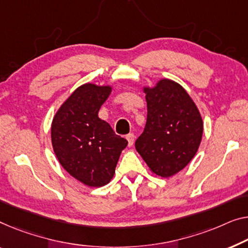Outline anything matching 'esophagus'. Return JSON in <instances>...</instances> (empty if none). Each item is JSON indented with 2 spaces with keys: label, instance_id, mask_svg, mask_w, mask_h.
<instances>
[{
  "label": "esophagus",
  "instance_id": "34e87169",
  "mask_svg": "<svg viewBox=\"0 0 248 248\" xmlns=\"http://www.w3.org/2000/svg\"><path fill=\"white\" fill-rule=\"evenodd\" d=\"M125 138H127V140H128L129 146H132V145H134L135 139H136V136H135L134 134H129V135H127V137H125Z\"/></svg>",
  "mask_w": 248,
  "mask_h": 248
}]
</instances>
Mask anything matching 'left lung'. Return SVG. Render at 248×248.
<instances>
[{
  "label": "left lung",
  "instance_id": "left-lung-1",
  "mask_svg": "<svg viewBox=\"0 0 248 248\" xmlns=\"http://www.w3.org/2000/svg\"><path fill=\"white\" fill-rule=\"evenodd\" d=\"M147 101L145 130L136 149L158 177L168 178L186 167L201 145L204 124L188 92L170 79L143 87Z\"/></svg>",
  "mask_w": 248,
  "mask_h": 248
}]
</instances>
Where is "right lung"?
I'll return each mask as SVG.
<instances>
[{"label": "right lung", "mask_w": 248, "mask_h": 248, "mask_svg": "<svg viewBox=\"0 0 248 248\" xmlns=\"http://www.w3.org/2000/svg\"><path fill=\"white\" fill-rule=\"evenodd\" d=\"M111 90V86L94 83L78 87L55 112L51 124V141L60 165L89 187L110 183L121 151L128 145L98 116Z\"/></svg>", "instance_id": "add662e5"}]
</instances>
